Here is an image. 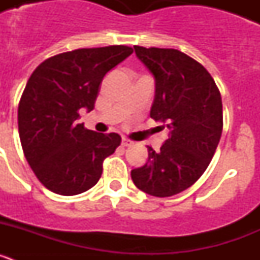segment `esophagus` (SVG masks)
Returning <instances> with one entry per match:
<instances>
[{
    "instance_id": "1",
    "label": "esophagus",
    "mask_w": 260,
    "mask_h": 260,
    "mask_svg": "<svg viewBox=\"0 0 260 260\" xmlns=\"http://www.w3.org/2000/svg\"><path fill=\"white\" fill-rule=\"evenodd\" d=\"M133 144H134V142L130 141V139H127V138H123V139H122V146H123V147L133 146Z\"/></svg>"
}]
</instances>
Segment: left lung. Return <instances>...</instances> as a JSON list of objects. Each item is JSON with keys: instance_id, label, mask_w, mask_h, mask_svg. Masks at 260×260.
<instances>
[{"instance_id": "left-lung-1", "label": "left lung", "mask_w": 260, "mask_h": 260, "mask_svg": "<svg viewBox=\"0 0 260 260\" xmlns=\"http://www.w3.org/2000/svg\"><path fill=\"white\" fill-rule=\"evenodd\" d=\"M134 49L156 79L151 118L171 133L157 152L147 147L148 160L133 169V182L153 197H172L194 185L215 155L222 132L221 95L204 66L185 53Z\"/></svg>"}]
</instances>
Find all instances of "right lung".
I'll use <instances>...</instances> for the list:
<instances>
[{
    "label": "right lung",
    "instance_id": "obj_1",
    "mask_svg": "<svg viewBox=\"0 0 260 260\" xmlns=\"http://www.w3.org/2000/svg\"><path fill=\"white\" fill-rule=\"evenodd\" d=\"M132 53L127 45L59 53L29 77L18 107L19 138L29 167L50 191L77 195L100 180L121 137L87 130L78 122L79 110L93 109L104 75Z\"/></svg>",
    "mask_w": 260,
    "mask_h": 260
}]
</instances>
